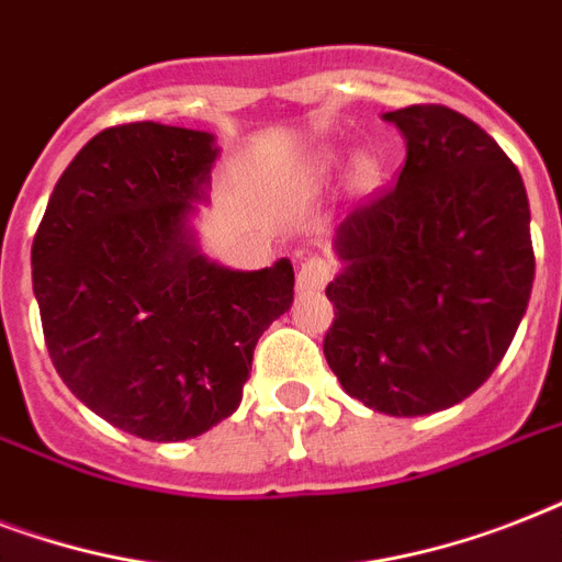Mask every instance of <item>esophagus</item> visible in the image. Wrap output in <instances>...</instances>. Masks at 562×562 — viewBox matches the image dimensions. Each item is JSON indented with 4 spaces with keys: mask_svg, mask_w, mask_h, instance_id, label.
Instances as JSON below:
<instances>
[{
    "mask_svg": "<svg viewBox=\"0 0 562 562\" xmlns=\"http://www.w3.org/2000/svg\"><path fill=\"white\" fill-rule=\"evenodd\" d=\"M333 262L324 256H308L297 268V289L300 291H321L326 282L333 280Z\"/></svg>",
    "mask_w": 562,
    "mask_h": 562,
    "instance_id": "34e87169",
    "label": "esophagus"
}]
</instances>
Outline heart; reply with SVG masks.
I'll return each mask as SVG.
<instances>
[{"label":"heart","instance_id":"obj_1","mask_svg":"<svg viewBox=\"0 0 562 562\" xmlns=\"http://www.w3.org/2000/svg\"><path fill=\"white\" fill-rule=\"evenodd\" d=\"M333 169L335 154H324V157L312 166V171H308V180H324ZM370 178H373V162H370L368 157H359V160L352 162V180H356V183H368Z\"/></svg>","mask_w":562,"mask_h":562}]
</instances>
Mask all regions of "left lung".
<instances>
[{
	"label": "left lung",
	"mask_w": 562,
	"mask_h": 562,
	"mask_svg": "<svg viewBox=\"0 0 562 562\" xmlns=\"http://www.w3.org/2000/svg\"><path fill=\"white\" fill-rule=\"evenodd\" d=\"M384 119L405 136V166L338 224L324 356L368 408L423 417L505 359L531 300V210L519 169L472 119L443 104Z\"/></svg>",
	"instance_id": "1"
}]
</instances>
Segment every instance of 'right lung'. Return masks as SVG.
<instances>
[{"label": "right lung", "instance_id": "add662e5", "mask_svg": "<svg viewBox=\"0 0 562 562\" xmlns=\"http://www.w3.org/2000/svg\"><path fill=\"white\" fill-rule=\"evenodd\" d=\"M215 136L131 122L92 136L57 180L31 245L48 356L110 426L175 443L241 402L256 341L294 300L289 259L233 271L198 250Z\"/></svg>", "mask_w": 562, "mask_h": 562}]
</instances>
